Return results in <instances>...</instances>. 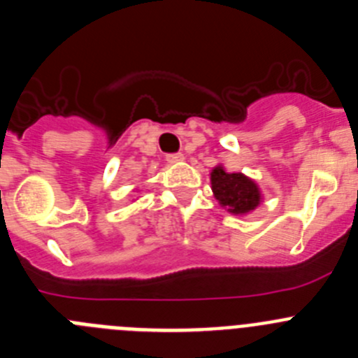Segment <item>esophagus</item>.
I'll list each match as a JSON object with an SVG mask.
<instances>
[{"label": "esophagus", "mask_w": 358, "mask_h": 358, "mask_svg": "<svg viewBox=\"0 0 358 358\" xmlns=\"http://www.w3.org/2000/svg\"><path fill=\"white\" fill-rule=\"evenodd\" d=\"M166 161H169L170 164H179L185 161V156H182V154H169V156H166Z\"/></svg>", "instance_id": "esophagus-1"}]
</instances>
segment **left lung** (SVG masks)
I'll return each instance as SVG.
<instances>
[{"mask_svg": "<svg viewBox=\"0 0 358 358\" xmlns=\"http://www.w3.org/2000/svg\"><path fill=\"white\" fill-rule=\"evenodd\" d=\"M211 192L217 202L227 213L245 217L264 202L260 185L242 172H227L222 163L210 172Z\"/></svg>", "mask_w": 358, "mask_h": 358, "instance_id": "obj_1", "label": "left lung"}]
</instances>
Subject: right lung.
Segmentation results:
<instances>
[{"label": "right lung", "instance_id": "1", "mask_svg": "<svg viewBox=\"0 0 358 358\" xmlns=\"http://www.w3.org/2000/svg\"><path fill=\"white\" fill-rule=\"evenodd\" d=\"M132 201H136V199H132Z\"/></svg>", "mask_w": 358, "mask_h": 358}]
</instances>
